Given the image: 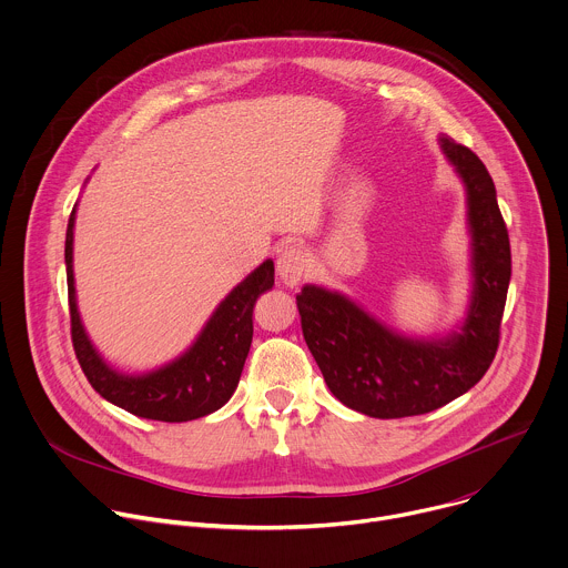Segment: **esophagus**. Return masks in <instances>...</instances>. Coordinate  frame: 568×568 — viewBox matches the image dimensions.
I'll list each match as a JSON object with an SVG mask.
<instances>
[{
	"label": "esophagus",
	"mask_w": 568,
	"mask_h": 568,
	"mask_svg": "<svg viewBox=\"0 0 568 568\" xmlns=\"http://www.w3.org/2000/svg\"><path fill=\"white\" fill-rule=\"evenodd\" d=\"M277 275L286 286H297L306 271V255L300 246H284L277 255Z\"/></svg>",
	"instance_id": "1"
}]
</instances>
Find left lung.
<instances>
[{"label":"left lung","mask_w":568,"mask_h":568,"mask_svg":"<svg viewBox=\"0 0 568 568\" xmlns=\"http://www.w3.org/2000/svg\"><path fill=\"white\" fill-rule=\"evenodd\" d=\"M437 142L466 191L470 300L457 328L442 337H410L339 291L306 284L297 295L302 333L326 386L368 417H410L453 402L484 377L497 351L510 244L495 184L473 151L446 135Z\"/></svg>","instance_id":"8db88e82"}]
</instances>
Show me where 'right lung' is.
<instances>
[{"label": "right lung", "instance_id": "right-lung-1", "mask_svg": "<svg viewBox=\"0 0 568 568\" xmlns=\"http://www.w3.org/2000/svg\"><path fill=\"white\" fill-rule=\"evenodd\" d=\"M78 204L67 229V277L71 335L75 355L91 386L111 404L158 422H191L222 408L240 384L253 342V308L275 284L273 260L262 262L213 311L195 342L169 364L146 373H124L111 366L93 346L78 308L73 275V229Z\"/></svg>", "mask_w": 568, "mask_h": 568}]
</instances>
